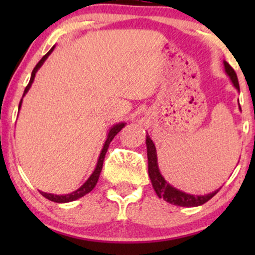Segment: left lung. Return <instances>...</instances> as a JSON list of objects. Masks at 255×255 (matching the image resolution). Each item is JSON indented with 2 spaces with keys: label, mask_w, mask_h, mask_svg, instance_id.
Instances as JSON below:
<instances>
[{
  "label": "left lung",
  "mask_w": 255,
  "mask_h": 255,
  "mask_svg": "<svg viewBox=\"0 0 255 255\" xmlns=\"http://www.w3.org/2000/svg\"><path fill=\"white\" fill-rule=\"evenodd\" d=\"M224 69L228 77L230 78L231 83H233L234 87L240 92L239 80L238 75H236L235 71L230 67V64L224 61ZM240 107V104H239ZM241 109V107H240ZM146 147H147V160H148V176H150L152 187H153L154 192L159 198H163L166 203L176 205V206H183V207H195L200 206L209 201L210 199L215 197L221 188L216 189L215 192L209 193V194L204 195H195L189 194V193L182 192L180 189L172 187L170 183L166 182V180L160 174L159 166H158V158H157V151L156 146H154L153 141L151 140L150 135H146Z\"/></svg>",
  "instance_id": "obj_1"
}]
</instances>
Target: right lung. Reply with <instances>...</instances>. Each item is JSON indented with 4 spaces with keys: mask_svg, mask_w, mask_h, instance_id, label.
I'll list each match as a JSON object with an SVG mask.
<instances>
[{
    "mask_svg": "<svg viewBox=\"0 0 255 255\" xmlns=\"http://www.w3.org/2000/svg\"><path fill=\"white\" fill-rule=\"evenodd\" d=\"M54 49H55V46H52L50 50H49L48 54L44 55V56L42 57V60H40L39 62L37 63V66L34 67V69H33V71H32V74H31L30 83H28L27 86H26V89L24 91V95H22V97H24L26 93L28 92V90L31 89L32 83H33L34 77H36V73L38 72V69H39L40 67L43 66V63L45 62V60L49 57V55L51 54ZM21 103H22V98H21V101H20L19 110H20V108H21ZM125 125H126L125 122H120V124L114 125L113 127H111L110 129H109V131H108L107 140H105V142H104V145H103V148H102L101 154H99V157H98L97 165H96L95 170H93L92 174H91V176L87 178L86 182H85L83 186L80 187V188H78L77 191L69 193V194H63V195L62 194H61V195L51 194V193H45V192H40V194H42L44 198H46V199H49V200L54 201V203H61V204H62V203H71V201H74V200H77V199H80L81 197H84V195H86L87 193H90L91 191H92V189L96 187V184H97V182H98L99 175H101L102 168H103V162H104V158H105V153H107L108 147H109L111 140H113L114 137H115L116 134H118L119 131L125 127Z\"/></svg>",
    "mask_w": 255,
    "mask_h": 255,
    "instance_id": "add662e5",
    "label": "right lung"
}]
</instances>
